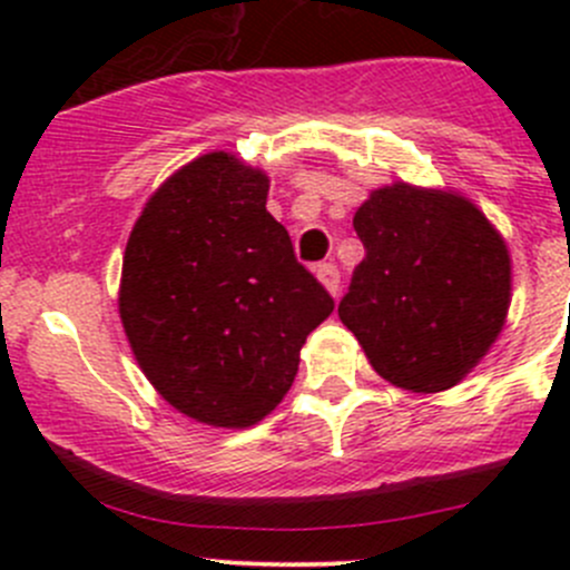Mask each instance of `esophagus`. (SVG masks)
<instances>
[{
    "mask_svg": "<svg viewBox=\"0 0 570 570\" xmlns=\"http://www.w3.org/2000/svg\"><path fill=\"white\" fill-rule=\"evenodd\" d=\"M317 278L322 281V286H325V289L331 292V295H336L338 286H342V275H338V267H336V264H331V262L320 264V267H317Z\"/></svg>",
    "mask_w": 570,
    "mask_h": 570,
    "instance_id": "34e87169",
    "label": "esophagus"
}]
</instances>
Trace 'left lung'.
<instances>
[{"label":"left lung","mask_w":570,"mask_h":570,"mask_svg":"<svg viewBox=\"0 0 570 570\" xmlns=\"http://www.w3.org/2000/svg\"><path fill=\"white\" fill-rule=\"evenodd\" d=\"M353 228L366 256L338 317L381 377L444 392L491 350L510 306L502 234L463 195L396 181L370 195Z\"/></svg>","instance_id":"left-lung-1"}]
</instances>
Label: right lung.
Listing matches in <instances>:
<instances>
[{"mask_svg":"<svg viewBox=\"0 0 570 570\" xmlns=\"http://www.w3.org/2000/svg\"><path fill=\"white\" fill-rule=\"evenodd\" d=\"M267 189L234 154H204L148 198L126 243L118 312L131 353L176 411L212 428L262 422L333 312Z\"/></svg>","mask_w":570,"mask_h":570,"instance_id":"add662e5","label":"right lung"}]
</instances>
